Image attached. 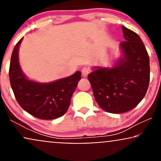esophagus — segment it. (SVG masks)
Listing matches in <instances>:
<instances>
[{"label": "esophagus", "mask_w": 161, "mask_h": 161, "mask_svg": "<svg viewBox=\"0 0 161 161\" xmlns=\"http://www.w3.org/2000/svg\"><path fill=\"white\" fill-rule=\"evenodd\" d=\"M90 73V69L88 67H86V66H85V67H83L82 69V75L83 77H86L87 75H88V73Z\"/></svg>", "instance_id": "obj_1"}]
</instances>
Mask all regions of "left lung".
Wrapping results in <instances>:
<instances>
[{
  "mask_svg": "<svg viewBox=\"0 0 161 161\" xmlns=\"http://www.w3.org/2000/svg\"><path fill=\"white\" fill-rule=\"evenodd\" d=\"M125 42L112 67L95 66L88 79L100 108L112 114L132 110L145 97L150 82V61L138 34L122 26Z\"/></svg>",
  "mask_w": 161,
  "mask_h": 161,
  "instance_id": "1",
  "label": "left lung"
}]
</instances>
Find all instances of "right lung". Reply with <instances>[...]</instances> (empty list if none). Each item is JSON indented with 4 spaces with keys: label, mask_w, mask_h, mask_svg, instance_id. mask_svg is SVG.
<instances>
[{
    "label": "right lung",
    "mask_w": 161,
    "mask_h": 161,
    "mask_svg": "<svg viewBox=\"0 0 161 161\" xmlns=\"http://www.w3.org/2000/svg\"><path fill=\"white\" fill-rule=\"evenodd\" d=\"M22 38L17 42L11 56L9 76L14 95L24 110L36 118L53 119L67 111L81 72L64 79L48 83L30 80L25 76L19 63V48Z\"/></svg>",
    "instance_id": "right-lung-1"
}]
</instances>
